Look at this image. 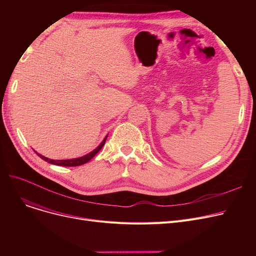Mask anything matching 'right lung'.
I'll use <instances>...</instances> for the list:
<instances>
[{
	"label": "right lung",
	"instance_id": "right-lung-1",
	"mask_svg": "<svg viewBox=\"0 0 256 256\" xmlns=\"http://www.w3.org/2000/svg\"><path fill=\"white\" fill-rule=\"evenodd\" d=\"M106 138H104V140L100 143V145L98 147L96 150H94L93 152H91L90 154H86V156H80V158H72V160H50V158H46V156H42V154H38V156H40L42 158V160H44L46 162H48V163H50V164H54V165H58V166H64V167H74V166H80V165H83V164H85V163H87V162H89V160L96 156L102 148V146L104 145V142H106Z\"/></svg>",
	"mask_w": 256,
	"mask_h": 256
}]
</instances>
